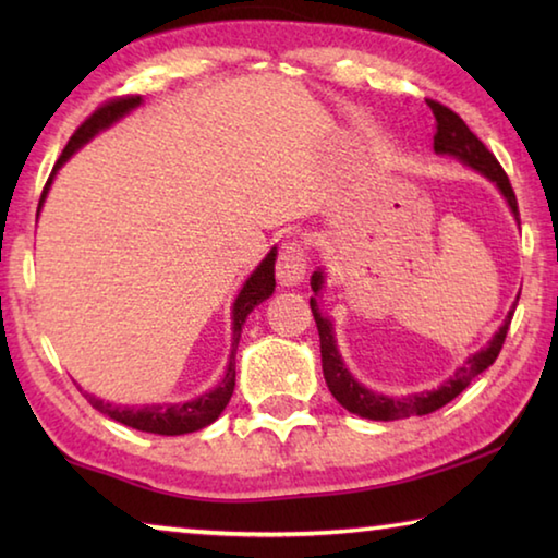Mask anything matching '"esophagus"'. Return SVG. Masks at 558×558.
Returning a JSON list of instances; mask_svg holds the SVG:
<instances>
[{"instance_id": "esophagus-1", "label": "esophagus", "mask_w": 558, "mask_h": 558, "mask_svg": "<svg viewBox=\"0 0 558 558\" xmlns=\"http://www.w3.org/2000/svg\"><path fill=\"white\" fill-rule=\"evenodd\" d=\"M305 272H307V258H305V251H302V245L300 243L282 245L278 266H276V276L280 286L286 288L300 286V282L305 280Z\"/></svg>"}]
</instances>
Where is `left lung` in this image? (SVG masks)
I'll use <instances>...</instances> for the list:
<instances>
[{
	"label": "left lung",
	"instance_id": "left-lung-1",
	"mask_svg": "<svg viewBox=\"0 0 558 558\" xmlns=\"http://www.w3.org/2000/svg\"><path fill=\"white\" fill-rule=\"evenodd\" d=\"M428 106L433 110V116H436V137H433V149H436V155L456 157L458 162L487 177L489 182L499 189V194L505 196L509 211H512V216L519 223L517 196L512 192V184H509L505 169L499 167L495 155L489 153L483 143H480L475 132H472L465 122H462L458 112H452L450 108L440 106V102H436V100H430ZM310 288H313L315 295L323 292V288H325V270L323 268H317L313 272V278H310ZM310 307H313V317H315L317 332H319L323 374H325L327 389L332 391L335 399L342 403L349 413L362 415V418L399 421V418H411V415H428L433 411L442 409V405L456 399L460 391H465L475 376H480L495 364L499 349H502V344H505V337H507L509 323H512L517 302L507 313L502 327H499L493 335V339H489V342L480 349V352L470 354L465 359V364L458 366V369L452 372L450 379L442 381L438 389L409 393V396H386V393L366 389L364 384H359L352 376V372L347 369L342 354H339L332 319L323 315V310H319V305H317V298H310Z\"/></svg>",
	"mask_w": 558,
	"mask_h": 558
}]
</instances>
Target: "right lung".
Instances as JSON below:
<instances>
[{
  "mask_svg": "<svg viewBox=\"0 0 558 558\" xmlns=\"http://www.w3.org/2000/svg\"><path fill=\"white\" fill-rule=\"evenodd\" d=\"M137 106H143V96H128V98H118L110 100L106 106L98 108L93 116L83 122V125L73 132V137L69 140V145L59 157V162L53 165V172L46 182L41 199H39V211L49 196V189L53 184V177L59 169L69 162V159L78 153V149L90 143L98 132L108 130L110 125H116L118 120H122L128 112L135 110ZM276 258H278V248H270L266 258L258 263V268L251 272L248 280L243 282V288L239 295L233 300L231 307V354H229V364H226V374L223 379L214 386L211 391H206L202 396H196L192 401H182V403H145V405H120V403H110L106 399H98V396L86 393L88 403L93 409H98L100 413L110 415L112 421L122 423V426L137 428L143 433H157V436H184V433H194L202 430L206 426L219 418L221 411L229 405L231 396H233V386H235V349H239V339H241V327L245 323V317L253 313V307L260 305L263 300H268L276 290Z\"/></svg>",
  "mask_w": 558,
  "mask_h": 558,
  "instance_id": "right-lung-1",
  "label": "right lung"
}]
</instances>
